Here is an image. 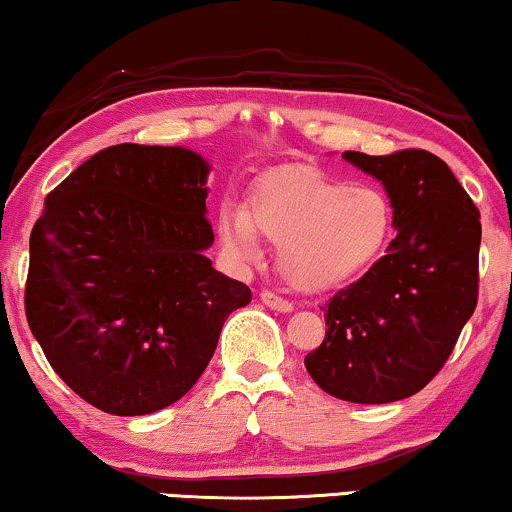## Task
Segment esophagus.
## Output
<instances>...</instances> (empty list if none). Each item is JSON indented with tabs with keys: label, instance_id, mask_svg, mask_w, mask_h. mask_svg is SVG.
<instances>
[{
	"label": "esophagus",
	"instance_id": "esophagus-1",
	"mask_svg": "<svg viewBox=\"0 0 512 512\" xmlns=\"http://www.w3.org/2000/svg\"><path fill=\"white\" fill-rule=\"evenodd\" d=\"M262 304L273 308V311H280V313H292V308H294L292 301L278 297L276 292H269V290L262 292Z\"/></svg>",
	"mask_w": 512,
	"mask_h": 512
}]
</instances>
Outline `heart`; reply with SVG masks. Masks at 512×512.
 Listing matches in <instances>:
<instances>
[{"mask_svg": "<svg viewBox=\"0 0 512 512\" xmlns=\"http://www.w3.org/2000/svg\"><path fill=\"white\" fill-rule=\"evenodd\" d=\"M394 204L383 187L322 174H290L257 187L246 211H225L220 239L236 259L257 257V239L280 246V271L320 292L371 269L390 246Z\"/></svg>", "mask_w": 512, "mask_h": 512, "instance_id": "b5f03b06", "label": "heart"}]
</instances>
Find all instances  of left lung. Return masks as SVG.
Wrapping results in <instances>:
<instances>
[{"label":"left lung","instance_id":"1","mask_svg":"<svg viewBox=\"0 0 512 512\" xmlns=\"http://www.w3.org/2000/svg\"><path fill=\"white\" fill-rule=\"evenodd\" d=\"M343 157L385 185L394 204L387 255L325 306L327 334L304 364L331 397L390 403L443 369L478 304L480 211L429 150Z\"/></svg>","mask_w":512,"mask_h":512}]
</instances>
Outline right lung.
Masks as SVG:
<instances>
[{"instance_id":"right-lung-1","label":"right lung","mask_w":512,"mask_h":512,"mask_svg":"<svg viewBox=\"0 0 512 512\" xmlns=\"http://www.w3.org/2000/svg\"><path fill=\"white\" fill-rule=\"evenodd\" d=\"M204 157L99 150L46 197L30 236L25 315L53 371L111 415L185 397L248 285L215 271Z\"/></svg>"}]
</instances>
